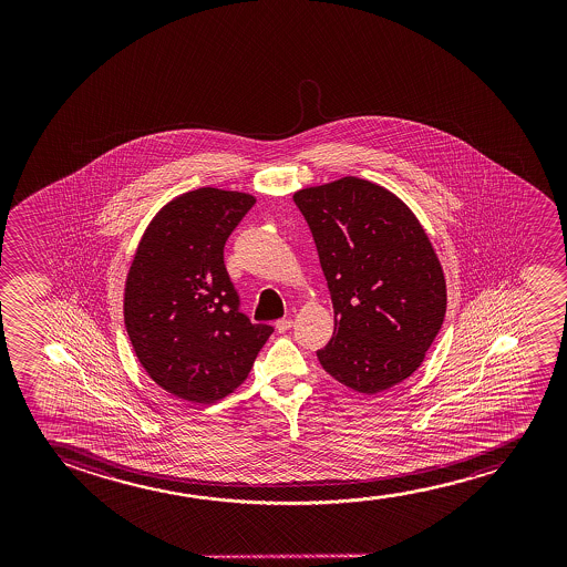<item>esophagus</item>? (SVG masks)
<instances>
[{"label": "esophagus", "instance_id": "obj_1", "mask_svg": "<svg viewBox=\"0 0 567 567\" xmlns=\"http://www.w3.org/2000/svg\"><path fill=\"white\" fill-rule=\"evenodd\" d=\"M275 327H277V331H279V333H287L288 329L292 327V319H279V321L275 323Z\"/></svg>", "mask_w": 567, "mask_h": 567}]
</instances>
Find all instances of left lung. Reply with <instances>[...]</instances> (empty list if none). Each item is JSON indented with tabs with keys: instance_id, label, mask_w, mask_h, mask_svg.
<instances>
[{
	"instance_id": "obj_1",
	"label": "left lung",
	"mask_w": 567,
	"mask_h": 567,
	"mask_svg": "<svg viewBox=\"0 0 567 567\" xmlns=\"http://www.w3.org/2000/svg\"><path fill=\"white\" fill-rule=\"evenodd\" d=\"M333 300V339L318 350L342 385L373 395L419 370L445 318L442 265L411 209L360 178L295 194Z\"/></svg>"
}]
</instances>
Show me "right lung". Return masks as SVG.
Returning a JSON list of instances; mask_svg holds the SVG:
<instances>
[{
    "mask_svg": "<svg viewBox=\"0 0 567 567\" xmlns=\"http://www.w3.org/2000/svg\"><path fill=\"white\" fill-rule=\"evenodd\" d=\"M256 199L202 187L148 225L125 282L124 319L148 375L172 395L215 403L248 378L271 326L251 323L225 244Z\"/></svg>",
    "mask_w": 567,
    "mask_h": 567,
    "instance_id": "obj_1",
    "label": "right lung"
}]
</instances>
